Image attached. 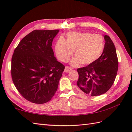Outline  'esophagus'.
I'll return each instance as SVG.
<instances>
[{
    "instance_id": "obj_1",
    "label": "esophagus",
    "mask_w": 132,
    "mask_h": 132,
    "mask_svg": "<svg viewBox=\"0 0 132 132\" xmlns=\"http://www.w3.org/2000/svg\"><path fill=\"white\" fill-rule=\"evenodd\" d=\"M71 70H72V69H71L70 67H68V66H66V67H65L64 72H65V73H68V72H69V71H70Z\"/></svg>"
}]
</instances>
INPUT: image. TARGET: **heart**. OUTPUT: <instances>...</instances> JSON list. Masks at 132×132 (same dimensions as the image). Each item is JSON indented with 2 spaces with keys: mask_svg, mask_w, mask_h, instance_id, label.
<instances>
[{
  "mask_svg": "<svg viewBox=\"0 0 132 132\" xmlns=\"http://www.w3.org/2000/svg\"><path fill=\"white\" fill-rule=\"evenodd\" d=\"M104 48V41L101 35L89 32H69L67 40L60 38L55 47L57 57L62 62L68 61L74 50L75 57L71 64L77 65H87L95 61L100 56Z\"/></svg>",
  "mask_w": 132,
  "mask_h": 132,
  "instance_id": "b5f03b06",
  "label": "heart"
}]
</instances>
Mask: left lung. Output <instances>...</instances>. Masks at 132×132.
Instances as JSON below:
<instances>
[{
  "label": "left lung",
  "instance_id": "8db88e82",
  "mask_svg": "<svg viewBox=\"0 0 132 132\" xmlns=\"http://www.w3.org/2000/svg\"><path fill=\"white\" fill-rule=\"evenodd\" d=\"M101 55L87 66L77 69V85L84 93L92 96L106 93L113 84L118 69L116 47L107 35Z\"/></svg>",
  "mask_w": 132,
  "mask_h": 132
}]
</instances>
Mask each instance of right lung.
I'll return each mask as SVG.
<instances>
[{"label":"right lung","instance_id":"obj_1","mask_svg":"<svg viewBox=\"0 0 132 132\" xmlns=\"http://www.w3.org/2000/svg\"><path fill=\"white\" fill-rule=\"evenodd\" d=\"M59 30H34L20 42L11 58L14 84L23 97L36 104L51 100L65 67L57 61L52 45Z\"/></svg>","mask_w":132,"mask_h":132}]
</instances>
